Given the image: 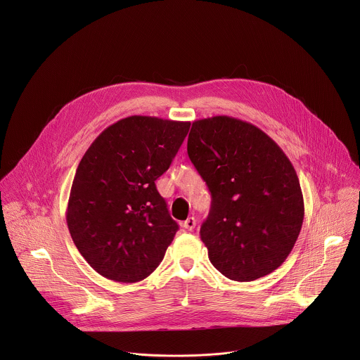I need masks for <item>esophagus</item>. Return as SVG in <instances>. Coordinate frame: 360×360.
<instances>
[{"instance_id":"34e87169","label":"esophagus","mask_w":360,"mask_h":360,"mask_svg":"<svg viewBox=\"0 0 360 360\" xmlns=\"http://www.w3.org/2000/svg\"><path fill=\"white\" fill-rule=\"evenodd\" d=\"M195 225H196V219L193 217H189L185 222H182V228L188 229V231H192L195 228Z\"/></svg>"}]
</instances>
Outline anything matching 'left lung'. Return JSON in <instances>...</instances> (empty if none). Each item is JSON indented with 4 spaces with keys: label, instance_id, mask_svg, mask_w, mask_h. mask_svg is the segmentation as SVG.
Masks as SVG:
<instances>
[{
    "label": "left lung",
    "instance_id": "left-lung-1",
    "mask_svg": "<svg viewBox=\"0 0 360 360\" xmlns=\"http://www.w3.org/2000/svg\"><path fill=\"white\" fill-rule=\"evenodd\" d=\"M188 155L212 196L199 231L211 264L238 282L278 269L304 215L299 179L285 152L258 127L219 115L192 122Z\"/></svg>",
    "mask_w": 360,
    "mask_h": 360
}]
</instances>
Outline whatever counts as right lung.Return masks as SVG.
<instances>
[{
	"instance_id": "right-lung-1",
	"label": "right lung",
	"mask_w": 360,
	"mask_h": 360,
	"mask_svg": "<svg viewBox=\"0 0 360 360\" xmlns=\"http://www.w3.org/2000/svg\"><path fill=\"white\" fill-rule=\"evenodd\" d=\"M191 122L132 115L102 131L77 168L67 208L71 238L89 266L134 283L162 262L178 224L155 181Z\"/></svg>"
}]
</instances>
